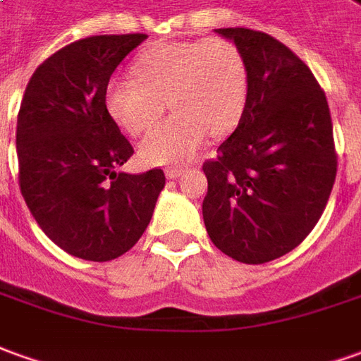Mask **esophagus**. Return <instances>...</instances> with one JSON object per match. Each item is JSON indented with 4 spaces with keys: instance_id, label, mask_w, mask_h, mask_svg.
Wrapping results in <instances>:
<instances>
[{
    "instance_id": "1",
    "label": "esophagus",
    "mask_w": 361,
    "mask_h": 361,
    "mask_svg": "<svg viewBox=\"0 0 361 361\" xmlns=\"http://www.w3.org/2000/svg\"><path fill=\"white\" fill-rule=\"evenodd\" d=\"M183 175H185V169H183V166H169V169H166V176H169V178H178V176Z\"/></svg>"
}]
</instances>
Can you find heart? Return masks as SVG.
<instances>
[{
	"instance_id": "1",
	"label": "heart",
	"mask_w": 361,
	"mask_h": 361,
	"mask_svg": "<svg viewBox=\"0 0 361 361\" xmlns=\"http://www.w3.org/2000/svg\"><path fill=\"white\" fill-rule=\"evenodd\" d=\"M133 72L137 78H114L106 88V108L118 126L141 135L161 119L166 102L175 109L141 143L147 163H185L210 133L224 135L242 118L247 66L228 39L153 44L135 59Z\"/></svg>"
}]
</instances>
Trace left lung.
Returning <instances> with one entry per match:
<instances>
[{"label":"left lung","mask_w":361,"mask_h":361,"mask_svg":"<svg viewBox=\"0 0 361 361\" xmlns=\"http://www.w3.org/2000/svg\"><path fill=\"white\" fill-rule=\"evenodd\" d=\"M247 66L240 123L202 165L206 232L232 259L259 265L293 252L317 226L336 178L326 94L271 35L228 27Z\"/></svg>","instance_id":"obj_1"}]
</instances>
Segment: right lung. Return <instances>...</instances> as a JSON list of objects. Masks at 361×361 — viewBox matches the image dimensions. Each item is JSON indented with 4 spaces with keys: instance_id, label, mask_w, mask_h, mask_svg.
Here are the masks:
<instances>
[{
    "instance_id": "obj_1",
    "label": "right lung",
    "mask_w": 361,
    "mask_h": 361,
    "mask_svg": "<svg viewBox=\"0 0 361 361\" xmlns=\"http://www.w3.org/2000/svg\"><path fill=\"white\" fill-rule=\"evenodd\" d=\"M147 35H96L66 44L33 72L17 116L19 186L52 242L74 257L109 261L151 222L165 173H118L133 147L106 108L118 64Z\"/></svg>"
}]
</instances>
